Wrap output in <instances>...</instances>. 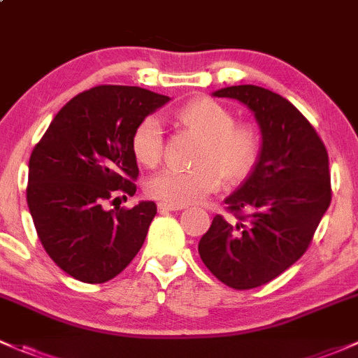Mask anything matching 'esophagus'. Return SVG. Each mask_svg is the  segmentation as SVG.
Segmentation results:
<instances>
[{"mask_svg":"<svg viewBox=\"0 0 358 358\" xmlns=\"http://www.w3.org/2000/svg\"><path fill=\"white\" fill-rule=\"evenodd\" d=\"M157 208H159V210H182L183 206H171V204H164V202H159Z\"/></svg>","mask_w":358,"mask_h":358,"instance_id":"34e87169","label":"esophagus"}]
</instances>
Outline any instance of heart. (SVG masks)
<instances>
[{"mask_svg":"<svg viewBox=\"0 0 358 358\" xmlns=\"http://www.w3.org/2000/svg\"><path fill=\"white\" fill-rule=\"evenodd\" d=\"M176 122L202 137L192 169L166 168L145 183L149 197L171 206H187L202 201L223 185V173L240 180L252 171L261 156L262 138L255 125L235 123L224 104L210 97L187 101L175 113ZM130 148L142 166L152 168L163 157V125L157 116H145L131 131Z\"/></svg>","mask_w":358,"mask_h":358,"instance_id":"heart-1","label":"heart"}]
</instances>
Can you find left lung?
Wrapping results in <instances>:
<instances>
[{
	"label": "left lung",
	"instance_id": "8db88e82",
	"mask_svg": "<svg viewBox=\"0 0 358 358\" xmlns=\"http://www.w3.org/2000/svg\"><path fill=\"white\" fill-rule=\"evenodd\" d=\"M254 111L262 149L247 182L224 201L199 242L210 273L229 288L269 283L307 252L331 204L328 150L314 127L288 99L257 85L214 92Z\"/></svg>",
	"mask_w": 358,
	"mask_h": 358
}]
</instances>
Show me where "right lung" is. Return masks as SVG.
<instances>
[{
  "label": "right lung",
  "mask_w": 358,
  "mask_h": 358,
  "mask_svg": "<svg viewBox=\"0 0 358 358\" xmlns=\"http://www.w3.org/2000/svg\"><path fill=\"white\" fill-rule=\"evenodd\" d=\"M168 101L130 85L84 90L58 111L30 154L27 204L34 227L48 255L75 280L106 283L144 245L156 204H106L137 192L131 131Z\"/></svg>",
  "instance_id": "right-lung-1"
}]
</instances>
